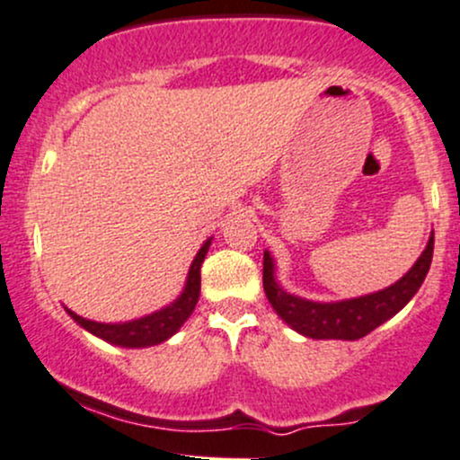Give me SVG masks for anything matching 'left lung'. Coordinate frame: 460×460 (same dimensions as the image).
Listing matches in <instances>:
<instances>
[{
  "instance_id": "left-lung-1",
  "label": "left lung",
  "mask_w": 460,
  "mask_h": 460,
  "mask_svg": "<svg viewBox=\"0 0 460 460\" xmlns=\"http://www.w3.org/2000/svg\"><path fill=\"white\" fill-rule=\"evenodd\" d=\"M432 253L434 234L417 264L393 287L364 295V297L346 299V302L319 304L282 291L273 278V258L269 251H264V293L275 313L302 335L313 337V340H361L376 326H381L385 319L396 315L414 297L432 264Z\"/></svg>"
}]
</instances>
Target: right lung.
I'll return each mask as SVG.
<instances>
[{"mask_svg": "<svg viewBox=\"0 0 460 460\" xmlns=\"http://www.w3.org/2000/svg\"><path fill=\"white\" fill-rule=\"evenodd\" d=\"M209 240L202 244V249L198 251V255L193 258L191 269H190V278H187V287L182 291L181 297L176 299L173 304H169L167 308L163 311L152 313V315L134 319V322L128 323H99V322H90V319H84L79 315H75L72 311L70 317L75 319L76 323L90 331L92 335L101 337V340L110 341V344L116 346H125V348H143V346H154L161 344V341L169 340L182 323L190 319V315L196 308L198 295H200V267L202 260H205L207 251H209Z\"/></svg>", "mask_w": 460, "mask_h": 460, "instance_id": "add662e5", "label": "right lung"}]
</instances>
